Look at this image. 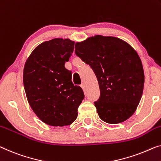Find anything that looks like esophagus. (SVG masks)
Masks as SVG:
<instances>
[{
	"label": "esophagus",
	"instance_id": "esophagus-1",
	"mask_svg": "<svg viewBox=\"0 0 161 161\" xmlns=\"http://www.w3.org/2000/svg\"><path fill=\"white\" fill-rule=\"evenodd\" d=\"M80 86H81V87L82 88V89H85V84H84V83H81Z\"/></svg>",
	"mask_w": 161,
	"mask_h": 161
}]
</instances>
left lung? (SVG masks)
I'll return each mask as SVG.
<instances>
[{
	"mask_svg": "<svg viewBox=\"0 0 161 161\" xmlns=\"http://www.w3.org/2000/svg\"><path fill=\"white\" fill-rule=\"evenodd\" d=\"M75 53L89 64L97 79L98 116L108 124L126 121L142 95L145 76L138 54L119 38L96 35L75 44Z\"/></svg>",
	"mask_w": 161,
	"mask_h": 161,
	"instance_id": "obj_1",
	"label": "left lung"
}]
</instances>
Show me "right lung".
Instances as JSON below:
<instances>
[{
  "instance_id": "right-lung-1",
  "label": "right lung",
  "mask_w": 161,
  "mask_h": 161,
  "mask_svg": "<svg viewBox=\"0 0 161 161\" xmlns=\"http://www.w3.org/2000/svg\"><path fill=\"white\" fill-rule=\"evenodd\" d=\"M74 42L53 39L36 47L25 63L23 82L29 103L38 118L50 126L69 125L75 121L85 98L80 86L71 81L65 63Z\"/></svg>"
}]
</instances>
